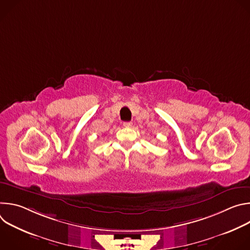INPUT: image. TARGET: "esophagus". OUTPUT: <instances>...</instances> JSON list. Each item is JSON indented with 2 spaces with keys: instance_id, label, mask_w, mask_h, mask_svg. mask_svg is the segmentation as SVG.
Wrapping results in <instances>:
<instances>
[{
  "instance_id": "1",
  "label": "esophagus",
  "mask_w": 250,
  "mask_h": 250,
  "mask_svg": "<svg viewBox=\"0 0 250 250\" xmlns=\"http://www.w3.org/2000/svg\"><path fill=\"white\" fill-rule=\"evenodd\" d=\"M132 125V123L131 122H125V123H124V126L125 127H130Z\"/></svg>"
}]
</instances>
